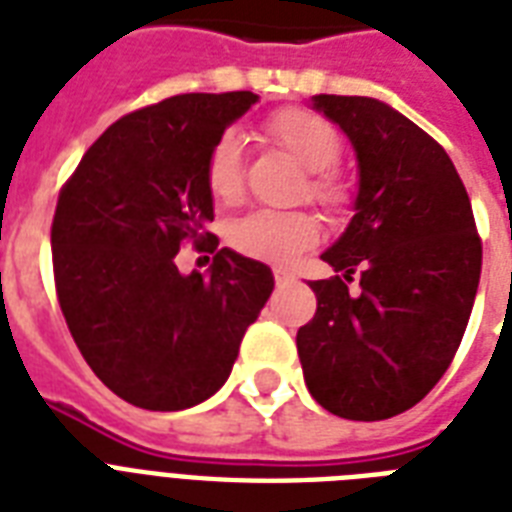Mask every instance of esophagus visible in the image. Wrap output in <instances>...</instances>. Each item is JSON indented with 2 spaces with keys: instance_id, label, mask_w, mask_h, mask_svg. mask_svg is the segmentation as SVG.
<instances>
[{
  "instance_id": "34e87169",
  "label": "esophagus",
  "mask_w": 512,
  "mask_h": 512,
  "mask_svg": "<svg viewBox=\"0 0 512 512\" xmlns=\"http://www.w3.org/2000/svg\"><path fill=\"white\" fill-rule=\"evenodd\" d=\"M273 279H276V287H289L295 281V273L287 271V268H276L273 271Z\"/></svg>"
}]
</instances>
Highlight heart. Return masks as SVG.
<instances>
[{"mask_svg":"<svg viewBox=\"0 0 512 512\" xmlns=\"http://www.w3.org/2000/svg\"><path fill=\"white\" fill-rule=\"evenodd\" d=\"M265 130L284 151L295 156L308 177V196L319 201L329 212H340L348 204V188L329 167L340 159V135L327 119H321L305 108H284L273 114ZM207 185L212 196L220 201H233L244 185V164H241V140L233 132H225L209 148ZM319 220L311 212H279V209H255L239 217L231 225V244L244 255L265 260V263H289L303 249L319 241Z\"/></svg>","mask_w":512,"mask_h":512,"instance_id":"heart-1","label":"heart"}]
</instances>
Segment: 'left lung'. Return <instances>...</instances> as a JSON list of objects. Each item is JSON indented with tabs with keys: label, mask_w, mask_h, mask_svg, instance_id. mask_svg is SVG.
Listing matches in <instances>:
<instances>
[{
	"label": "left lung",
	"mask_w": 512,
	"mask_h": 512,
	"mask_svg": "<svg viewBox=\"0 0 512 512\" xmlns=\"http://www.w3.org/2000/svg\"><path fill=\"white\" fill-rule=\"evenodd\" d=\"M356 151L358 193L311 281L316 316L297 332L305 385L345 420H388L428 396L452 364L481 279L465 185L428 132L361 95H316ZM359 271V292L347 284Z\"/></svg>",
	"instance_id": "1"
}]
</instances>
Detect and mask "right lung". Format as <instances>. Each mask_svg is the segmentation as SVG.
<instances>
[{
    "instance_id": "1",
    "label": "right lung",
    "mask_w": 512,
    "mask_h": 512,
    "mask_svg": "<svg viewBox=\"0 0 512 512\" xmlns=\"http://www.w3.org/2000/svg\"><path fill=\"white\" fill-rule=\"evenodd\" d=\"M255 103V92H191L132 111L92 143L60 191V311L92 372L132 406L180 412L215 396L271 297V268L228 247L207 277L174 265L188 238L217 248L209 148Z\"/></svg>"
}]
</instances>
